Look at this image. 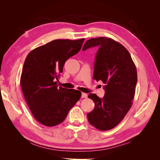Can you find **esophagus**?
Returning <instances> with one entry per match:
<instances>
[{
    "label": "esophagus",
    "instance_id": "esophagus-1",
    "mask_svg": "<svg viewBox=\"0 0 160 160\" xmlns=\"http://www.w3.org/2000/svg\"><path fill=\"white\" fill-rule=\"evenodd\" d=\"M81 98H88V94L85 93H82Z\"/></svg>",
    "mask_w": 160,
    "mask_h": 160
}]
</instances>
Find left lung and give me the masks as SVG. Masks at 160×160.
<instances>
[{"label":"left lung","mask_w":160,"mask_h":160,"mask_svg":"<svg viewBox=\"0 0 160 160\" xmlns=\"http://www.w3.org/2000/svg\"><path fill=\"white\" fill-rule=\"evenodd\" d=\"M93 47H99V49L93 79L103 82L105 92L103 98L93 93L88 95L95 108L88 113V119L97 129L107 131L117 126L132 107L137 70L129 51L112 38H91L85 42L83 51Z\"/></svg>","instance_id":"8db88e82"}]
</instances>
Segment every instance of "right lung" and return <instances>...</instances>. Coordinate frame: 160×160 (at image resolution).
I'll list each match as a JSON object with an SVG mask.
<instances>
[{
	"label": "right lung",
	"instance_id": "right-lung-1",
	"mask_svg": "<svg viewBox=\"0 0 160 160\" xmlns=\"http://www.w3.org/2000/svg\"><path fill=\"white\" fill-rule=\"evenodd\" d=\"M85 38L57 39L31 51L26 57L21 86L34 118L45 126L62 123L81 96L78 90L58 88L65 61L76 55Z\"/></svg>",
	"mask_w": 160,
	"mask_h": 160
}]
</instances>
